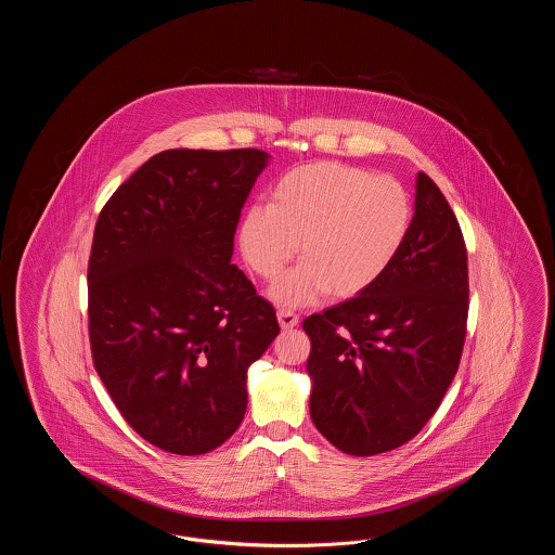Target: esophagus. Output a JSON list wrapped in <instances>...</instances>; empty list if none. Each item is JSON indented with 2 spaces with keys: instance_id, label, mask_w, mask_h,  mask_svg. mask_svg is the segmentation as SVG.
Wrapping results in <instances>:
<instances>
[{
  "instance_id": "1",
  "label": "esophagus",
  "mask_w": 555,
  "mask_h": 555,
  "mask_svg": "<svg viewBox=\"0 0 555 555\" xmlns=\"http://www.w3.org/2000/svg\"><path fill=\"white\" fill-rule=\"evenodd\" d=\"M276 318H279V324H281L283 331H289V328H295L299 324V317L291 310H279Z\"/></svg>"
}]
</instances>
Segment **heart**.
I'll return each mask as SVG.
<instances>
[{"label":"heart","instance_id":"1","mask_svg":"<svg viewBox=\"0 0 555 555\" xmlns=\"http://www.w3.org/2000/svg\"><path fill=\"white\" fill-rule=\"evenodd\" d=\"M414 218L408 189L393 177L344 162H312L285 172L268 206L245 211L238 245L247 266L274 281L297 251V266L272 291L281 306L320 295L353 299L396 262Z\"/></svg>","mask_w":555,"mask_h":555}]
</instances>
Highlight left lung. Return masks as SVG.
Returning <instances> with one entry per match:
<instances>
[{
  "mask_svg": "<svg viewBox=\"0 0 555 555\" xmlns=\"http://www.w3.org/2000/svg\"><path fill=\"white\" fill-rule=\"evenodd\" d=\"M468 320V256L457 218L418 172L414 218L389 270L362 295L304 320L310 414L349 455L414 439L457 372Z\"/></svg>",
  "mask_w": 555,
  "mask_h": 555,
  "instance_id": "8db88e82",
  "label": "left lung"
}]
</instances>
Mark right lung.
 I'll return each instance as SVG.
<instances>
[{
  "label": "right lung",
  "mask_w": 555,
  "mask_h": 555,
  "mask_svg": "<svg viewBox=\"0 0 555 555\" xmlns=\"http://www.w3.org/2000/svg\"><path fill=\"white\" fill-rule=\"evenodd\" d=\"M262 150H166L100 211L89 281L93 366L147 443L199 455L247 410V369L279 335L274 308L231 264Z\"/></svg>",
  "instance_id": "obj_1"
}]
</instances>
